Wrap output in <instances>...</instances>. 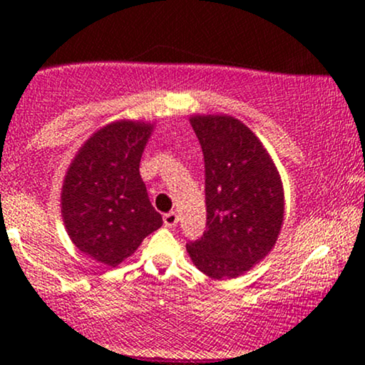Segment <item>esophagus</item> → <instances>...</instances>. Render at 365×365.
<instances>
[{
  "instance_id": "34e87169",
  "label": "esophagus",
  "mask_w": 365,
  "mask_h": 365,
  "mask_svg": "<svg viewBox=\"0 0 365 365\" xmlns=\"http://www.w3.org/2000/svg\"><path fill=\"white\" fill-rule=\"evenodd\" d=\"M163 221H165V226H168V228H173V226H177V223H178V215L175 211L166 212V215L163 216Z\"/></svg>"
}]
</instances>
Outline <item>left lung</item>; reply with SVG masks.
Returning a JSON list of instances; mask_svg holds the SVG:
<instances>
[{
	"label": "left lung",
	"instance_id": "obj_1",
	"mask_svg": "<svg viewBox=\"0 0 365 365\" xmlns=\"http://www.w3.org/2000/svg\"><path fill=\"white\" fill-rule=\"evenodd\" d=\"M204 154L206 230L188 242L192 262L211 278H235L273 249L283 223V187L269 154L232 116L190 120Z\"/></svg>",
	"mask_w": 365,
	"mask_h": 365
}]
</instances>
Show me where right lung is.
Returning a JSON list of instances; mask_svg holds the SVG:
<instances>
[{"label": "right lung", "instance_id": "obj_1", "mask_svg": "<svg viewBox=\"0 0 365 365\" xmlns=\"http://www.w3.org/2000/svg\"><path fill=\"white\" fill-rule=\"evenodd\" d=\"M150 125L116 121L96 132L75 156L61 192L66 232L83 254L116 266L163 225L139 165Z\"/></svg>", "mask_w": 365, "mask_h": 365}]
</instances>
